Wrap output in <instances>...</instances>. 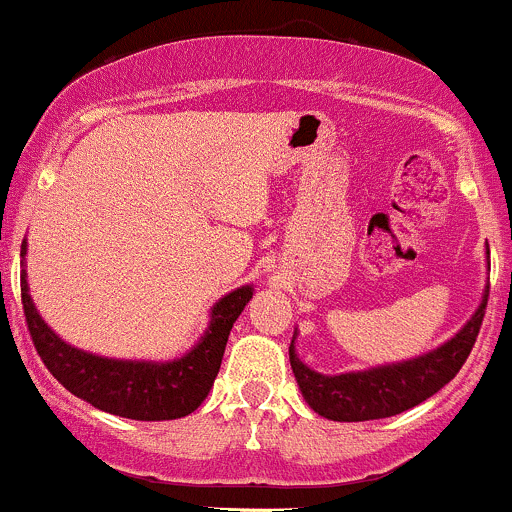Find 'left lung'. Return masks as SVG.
I'll return each mask as SVG.
<instances>
[{
  "label": "left lung",
  "instance_id": "1",
  "mask_svg": "<svg viewBox=\"0 0 512 512\" xmlns=\"http://www.w3.org/2000/svg\"><path fill=\"white\" fill-rule=\"evenodd\" d=\"M486 301L488 287L464 328L434 351L400 360V363L353 370V373L324 375L311 370L297 355V346H294L297 333H294L292 346H289V363H292L301 395L309 402L311 410L321 417L333 419V422L383 419L417 407L419 402L439 392L449 380H454L461 365L466 363L473 343H476L483 314H486Z\"/></svg>",
  "mask_w": 512,
  "mask_h": 512
}]
</instances>
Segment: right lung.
Instances as JSON below:
<instances>
[{"label": "right lung", "mask_w": 512, "mask_h": 512, "mask_svg": "<svg viewBox=\"0 0 512 512\" xmlns=\"http://www.w3.org/2000/svg\"><path fill=\"white\" fill-rule=\"evenodd\" d=\"M24 260L26 240L21 242V265ZM252 292V284H245L215 301L206 333L181 358L125 360L80 351L63 341L36 311L26 282V267L21 270V304L26 324L36 351L53 378L102 412L142 422L179 419L201 407L220 370L230 328L252 299Z\"/></svg>", "instance_id": "1"}]
</instances>
